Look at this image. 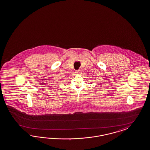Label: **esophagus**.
I'll use <instances>...</instances> for the list:
<instances>
[{
    "instance_id": "1",
    "label": "esophagus",
    "mask_w": 150,
    "mask_h": 150,
    "mask_svg": "<svg viewBox=\"0 0 150 150\" xmlns=\"http://www.w3.org/2000/svg\"><path fill=\"white\" fill-rule=\"evenodd\" d=\"M76 73L77 74H79V73H81V70H77V71H76Z\"/></svg>"
}]
</instances>
